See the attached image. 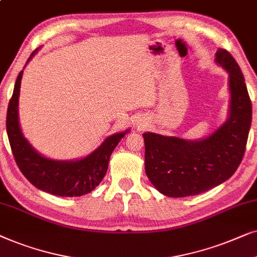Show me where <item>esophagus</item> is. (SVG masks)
<instances>
[{
  "instance_id": "obj_1",
  "label": "esophagus",
  "mask_w": 257,
  "mask_h": 257,
  "mask_svg": "<svg viewBox=\"0 0 257 257\" xmlns=\"http://www.w3.org/2000/svg\"><path fill=\"white\" fill-rule=\"evenodd\" d=\"M146 124H147V122L146 121H141V122H138V126L140 129H142V128H145L146 126Z\"/></svg>"
}]
</instances>
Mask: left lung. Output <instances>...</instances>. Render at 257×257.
Wrapping results in <instances>:
<instances>
[{
    "mask_svg": "<svg viewBox=\"0 0 257 257\" xmlns=\"http://www.w3.org/2000/svg\"><path fill=\"white\" fill-rule=\"evenodd\" d=\"M215 62L229 75L228 118L206 138L187 140L146 132L145 168L153 186L169 197L194 196L227 181L240 166L251 124V102L243 74L227 50Z\"/></svg>",
    "mask_w": 257,
    "mask_h": 257,
    "instance_id": "left-lung-1",
    "label": "left lung"
}]
</instances>
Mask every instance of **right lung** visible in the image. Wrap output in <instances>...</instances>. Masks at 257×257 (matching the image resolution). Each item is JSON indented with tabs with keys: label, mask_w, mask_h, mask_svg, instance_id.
I'll return each instance as SVG.
<instances>
[{
	"label": "right lung",
	"mask_w": 257,
	"mask_h": 257,
	"mask_svg": "<svg viewBox=\"0 0 257 257\" xmlns=\"http://www.w3.org/2000/svg\"><path fill=\"white\" fill-rule=\"evenodd\" d=\"M37 51L39 49L30 55L26 66ZM23 69L16 78L7 112V134L17 166L30 183L46 193L61 197L89 194L103 180L111 153L131 129L108 136L96 149L80 159L54 160L42 155L30 145L20 124L19 98Z\"/></svg>",
	"instance_id": "obj_1"
}]
</instances>
